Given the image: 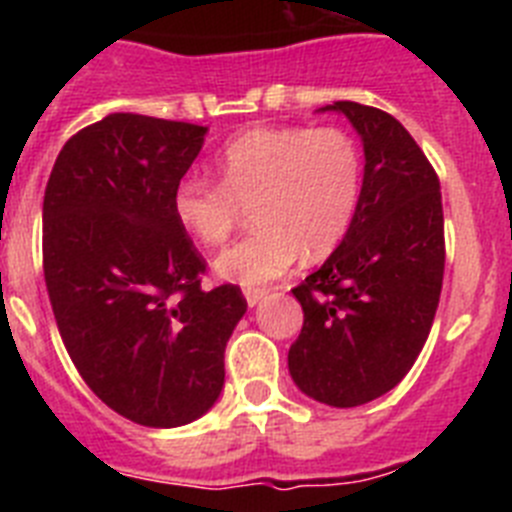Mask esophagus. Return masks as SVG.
<instances>
[{"instance_id": "34e87169", "label": "esophagus", "mask_w": 512, "mask_h": 512, "mask_svg": "<svg viewBox=\"0 0 512 512\" xmlns=\"http://www.w3.org/2000/svg\"><path fill=\"white\" fill-rule=\"evenodd\" d=\"M266 297V289H246V302L248 307H256Z\"/></svg>"}]
</instances>
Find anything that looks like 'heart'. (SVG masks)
Segmentation results:
<instances>
[{"label":"heart","instance_id":"b5f03b06","mask_svg":"<svg viewBox=\"0 0 512 512\" xmlns=\"http://www.w3.org/2000/svg\"><path fill=\"white\" fill-rule=\"evenodd\" d=\"M215 171L220 182L184 176L171 192V212L194 241L220 246L241 205L253 202L259 230L215 259L217 274L241 287L274 282L305 253L328 256L359 210V148L338 128L248 130L225 146Z\"/></svg>","mask_w":512,"mask_h":512}]
</instances>
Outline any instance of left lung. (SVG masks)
Listing matches in <instances>:
<instances>
[{"mask_svg":"<svg viewBox=\"0 0 512 512\" xmlns=\"http://www.w3.org/2000/svg\"><path fill=\"white\" fill-rule=\"evenodd\" d=\"M364 143L354 223L292 289L305 323L289 374L312 400L356 408L400 384L431 333L443 284L441 184L413 135L377 107L333 102Z\"/></svg>","mask_w":512,"mask_h":512,"instance_id":"8db88e82","label":"left lung"}]
</instances>
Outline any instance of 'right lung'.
<instances>
[{
  "instance_id": "right-lung-1",
  "label": "right lung",
  "mask_w": 512,
  "mask_h": 512,
  "mask_svg": "<svg viewBox=\"0 0 512 512\" xmlns=\"http://www.w3.org/2000/svg\"><path fill=\"white\" fill-rule=\"evenodd\" d=\"M207 128L115 112L58 153L43 197V271L63 346L99 400L133 423L176 428L223 392L241 289H202L205 259L171 192Z\"/></svg>"
}]
</instances>
